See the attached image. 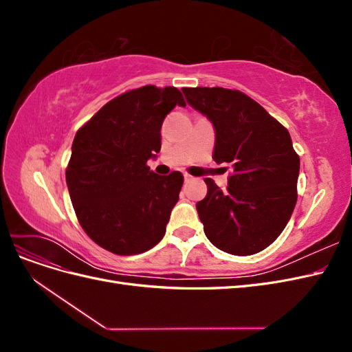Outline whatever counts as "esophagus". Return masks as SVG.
I'll list each match as a JSON object with an SVG mask.
<instances>
[{"label":"esophagus","instance_id":"34e87169","mask_svg":"<svg viewBox=\"0 0 352 352\" xmlns=\"http://www.w3.org/2000/svg\"><path fill=\"white\" fill-rule=\"evenodd\" d=\"M184 179L186 180V182H189V180H192L194 177H192V176H190V175H188V173H184Z\"/></svg>","mask_w":352,"mask_h":352}]
</instances>
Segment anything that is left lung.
<instances>
[{
    "mask_svg": "<svg viewBox=\"0 0 352 352\" xmlns=\"http://www.w3.org/2000/svg\"><path fill=\"white\" fill-rule=\"evenodd\" d=\"M190 107L216 132L214 162L232 168L228 189L206 177L197 202L208 241L233 255L260 252L276 241L296 204L300 157L291 135L258 102L239 91L184 88Z\"/></svg>",
    "mask_w": 352,
    "mask_h": 352,
    "instance_id": "left-lung-1",
    "label": "left lung"
}]
</instances>
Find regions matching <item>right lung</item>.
Wrapping results in <instances>:
<instances>
[{
	"label": "right lung",
	"instance_id": "obj_1",
	"mask_svg": "<svg viewBox=\"0 0 352 352\" xmlns=\"http://www.w3.org/2000/svg\"><path fill=\"white\" fill-rule=\"evenodd\" d=\"M185 100L173 87L153 85L107 102L78 131L66 182L87 235L119 255L148 251L163 239L184 176H158L146 162L162 148V124Z\"/></svg>",
	"mask_w": 352,
	"mask_h": 352
}]
</instances>
